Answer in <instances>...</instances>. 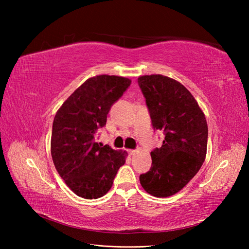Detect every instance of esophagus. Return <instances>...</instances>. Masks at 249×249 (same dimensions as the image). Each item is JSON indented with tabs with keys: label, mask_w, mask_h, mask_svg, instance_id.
I'll return each mask as SVG.
<instances>
[{
	"label": "esophagus",
	"mask_w": 249,
	"mask_h": 249,
	"mask_svg": "<svg viewBox=\"0 0 249 249\" xmlns=\"http://www.w3.org/2000/svg\"><path fill=\"white\" fill-rule=\"evenodd\" d=\"M127 153L130 154V156H133V155L136 154V150H134V149H129V150H127Z\"/></svg>",
	"instance_id": "34e87169"
}]
</instances>
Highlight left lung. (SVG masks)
I'll return each mask as SVG.
<instances>
[{
  "mask_svg": "<svg viewBox=\"0 0 249 249\" xmlns=\"http://www.w3.org/2000/svg\"><path fill=\"white\" fill-rule=\"evenodd\" d=\"M155 130L165 135L154 149L152 167L140 176L148 194L168 197L190 182L205 162L208 124L196 100L179 82L162 74L138 78Z\"/></svg>",
  "mask_w": 249,
  "mask_h": 249,
  "instance_id": "obj_1",
  "label": "left lung"
}]
</instances>
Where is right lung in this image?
Instances as JSON below:
<instances>
[{
    "label": "right lung",
    "instance_id": "right-lung-1",
    "mask_svg": "<svg viewBox=\"0 0 249 249\" xmlns=\"http://www.w3.org/2000/svg\"><path fill=\"white\" fill-rule=\"evenodd\" d=\"M131 80L100 74L87 79L57 111L51 154L65 184L78 196L96 199L112 187L127 153L95 142L97 129L106 124L111 106L130 86Z\"/></svg>",
    "mask_w": 249,
    "mask_h": 249
}]
</instances>
